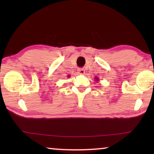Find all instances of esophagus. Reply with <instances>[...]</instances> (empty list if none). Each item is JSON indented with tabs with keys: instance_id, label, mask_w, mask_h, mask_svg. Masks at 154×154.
Returning <instances> with one entry per match:
<instances>
[{
	"instance_id": "esophagus-1",
	"label": "esophagus",
	"mask_w": 154,
	"mask_h": 154,
	"mask_svg": "<svg viewBox=\"0 0 154 154\" xmlns=\"http://www.w3.org/2000/svg\"><path fill=\"white\" fill-rule=\"evenodd\" d=\"M78 73L80 75H83L84 73H85V70H84L83 69H81L80 68L78 69Z\"/></svg>"
}]
</instances>
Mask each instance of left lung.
I'll use <instances>...</instances> for the list:
<instances>
[{
    "label": "left lung",
    "instance_id": "1",
    "mask_svg": "<svg viewBox=\"0 0 154 154\" xmlns=\"http://www.w3.org/2000/svg\"><path fill=\"white\" fill-rule=\"evenodd\" d=\"M95 79H96V80H97H97H98V79H98V78H95Z\"/></svg>",
    "mask_w": 154,
    "mask_h": 154
}]
</instances>
